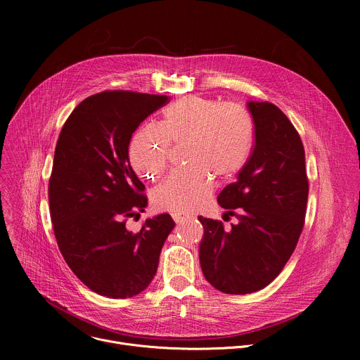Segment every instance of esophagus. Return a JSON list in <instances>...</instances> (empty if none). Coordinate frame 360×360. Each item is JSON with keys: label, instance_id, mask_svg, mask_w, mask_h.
Masks as SVG:
<instances>
[{"label": "esophagus", "instance_id": "34e87169", "mask_svg": "<svg viewBox=\"0 0 360 360\" xmlns=\"http://www.w3.org/2000/svg\"><path fill=\"white\" fill-rule=\"evenodd\" d=\"M189 217L188 215H184V214H172V219L176 222V224H181L184 221H186Z\"/></svg>", "mask_w": 360, "mask_h": 360}]
</instances>
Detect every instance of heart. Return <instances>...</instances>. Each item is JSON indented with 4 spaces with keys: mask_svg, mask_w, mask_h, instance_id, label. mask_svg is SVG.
I'll use <instances>...</instances> for the list:
<instances>
[{
    "mask_svg": "<svg viewBox=\"0 0 360 360\" xmlns=\"http://www.w3.org/2000/svg\"><path fill=\"white\" fill-rule=\"evenodd\" d=\"M186 142L184 169L171 174L153 192V205L174 214H191L207 202L212 177L228 181L248 164L255 143V122L246 108L218 99L184 96L162 110L157 127H142L129 143L132 168L143 178L158 179L169 143Z\"/></svg>",
    "mask_w": 360,
    "mask_h": 360,
    "instance_id": "1",
    "label": "heart"
}]
</instances>
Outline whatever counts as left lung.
Segmentation results:
<instances>
[{"instance_id":"obj_1","label":"left lung","mask_w":360,"mask_h":360,"mask_svg":"<svg viewBox=\"0 0 360 360\" xmlns=\"http://www.w3.org/2000/svg\"><path fill=\"white\" fill-rule=\"evenodd\" d=\"M246 105L255 122L252 155L218 195L225 215L239 222L226 231L221 221L198 217L203 276L229 295L261 290L281 274L303 229L309 193L304 149L292 122L268 101Z\"/></svg>"}]
</instances>
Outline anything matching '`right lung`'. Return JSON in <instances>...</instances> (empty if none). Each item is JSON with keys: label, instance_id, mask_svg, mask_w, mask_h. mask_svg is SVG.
<instances>
[{"label": "right lung", "instance_id": "obj_1", "mask_svg": "<svg viewBox=\"0 0 360 360\" xmlns=\"http://www.w3.org/2000/svg\"><path fill=\"white\" fill-rule=\"evenodd\" d=\"M167 102V95L99 92L71 112L58 136L48 185L51 221L67 265L98 295L125 299L148 288L175 226L169 214L146 219L138 233L125 226L148 205L129 164L131 136Z\"/></svg>", "mask_w": 360, "mask_h": 360}]
</instances>
